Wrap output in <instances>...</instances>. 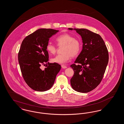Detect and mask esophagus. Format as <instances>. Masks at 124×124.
I'll return each instance as SVG.
<instances>
[{"label": "esophagus", "mask_w": 124, "mask_h": 124, "mask_svg": "<svg viewBox=\"0 0 124 124\" xmlns=\"http://www.w3.org/2000/svg\"><path fill=\"white\" fill-rule=\"evenodd\" d=\"M61 67H62V68H63V69H65V68H67V66L64 65H61Z\"/></svg>", "instance_id": "1"}]
</instances>
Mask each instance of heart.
I'll return each mask as SVG.
<instances>
[{"label":"heart","instance_id":"heart-1","mask_svg":"<svg viewBox=\"0 0 124 124\" xmlns=\"http://www.w3.org/2000/svg\"><path fill=\"white\" fill-rule=\"evenodd\" d=\"M55 40L58 46L64 47L62 49V54H59L51 59V62L53 63L65 64L69 61L71 57H75L81 52V42L70 34H62L58 36ZM46 50L48 53L54 54L57 50V46L51 42H48L46 46Z\"/></svg>","mask_w":124,"mask_h":124}]
</instances>
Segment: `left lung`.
<instances>
[{
    "instance_id": "1",
    "label": "left lung",
    "mask_w": 124,
    "mask_h": 124,
    "mask_svg": "<svg viewBox=\"0 0 124 124\" xmlns=\"http://www.w3.org/2000/svg\"><path fill=\"white\" fill-rule=\"evenodd\" d=\"M74 30L81 36L83 44L75 64L70 66L74 71L71 86L77 92L86 93L94 89L102 80L108 63V52L99 34L86 29Z\"/></svg>"
}]
</instances>
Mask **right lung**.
Listing matches in <instances>:
<instances>
[{
  "label": "right lung",
  "instance_id": "add662e5",
  "mask_svg": "<svg viewBox=\"0 0 124 124\" xmlns=\"http://www.w3.org/2000/svg\"><path fill=\"white\" fill-rule=\"evenodd\" d=\"M59 31L52 29H39L26 36L21 43L18 53V60L25 82L30 88L39 92L51 88L61 65L50 63L46 46L49 39ZM46 63L44 70L41 65Z\"/></svg>",
  "mask_w": 124,
  "mask_h": 124
}]
</instances>
